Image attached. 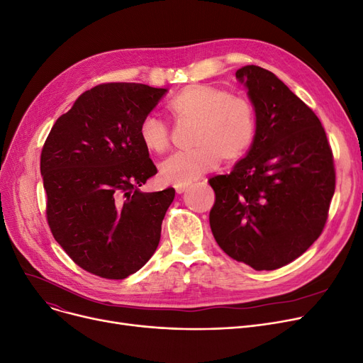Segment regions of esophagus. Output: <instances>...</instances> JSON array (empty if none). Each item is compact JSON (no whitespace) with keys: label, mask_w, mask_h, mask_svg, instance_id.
Returning <instances> with one entry per match:
<instances>
[{"label":"esophagus","mask_w":363,"mask_h":363,"mask_svg":"<svg viewBox=\"0 0 363 363\" xmlns=\"http://www.w3.org/2000/svg\"><path fill=\"white\" fill-rule=\"evenodd\" d=\"M187 187H189V184H184V186H176V192H177V194H183V192H186V191H187Z\"/></svg>","instance_id":"34e87169"}]
</instances>
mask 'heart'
<instances>
[{
    "instance_id": "1",
    "label": "heart",
    "mask_w": 363,
    "mask_h": 363,
    "mask_svg": "<svg viewBox=\"0 0 363 363\" xmlns=\"http://www.w3.org/2000/svg\"><path fill=\"white\" fill-rule=\"evenodd\" d=\"M176 123H196L195 149L172 153L161 164V177L174 186L191 184L217 168L224 158H244L257 135V112L252 103L213 85L194 84L182 89L167 105ZM143 146L162 153L169 146V130L162 119L147 115L139 125Z\"/></svg>"
}]
</instances>
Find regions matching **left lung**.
I'll return each instance as SVG.
<instances>
[{"instance_id": "8db88e82", "label": "left lung", "mask_w": 363, "mask_h": 363, "mask_svg": "<svg viewBox=\"0 0 363 363\" xmlns=\"http://www.w3.org/2000/svg\"><path fill=\"white\" fill-rule=\"evenodd\" d=\"M257 112V135L229 174L210 179V226L218 247L255 270L279 269L320 236L335 192L319 118L273 72L236 71Z\"/></svg>"}]
</instances>
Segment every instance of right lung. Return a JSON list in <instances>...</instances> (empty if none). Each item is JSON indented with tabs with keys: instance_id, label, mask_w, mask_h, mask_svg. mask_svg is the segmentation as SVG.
Segmentation results:
<instances>
[{
	"instance_id": "1",
	"label": "right lung",
	"mask_w": 363,
	"mask_h": 363,
	"mask_svg": "<svg viewBox=\"0 0 363 363\" xmlns=\"http://www.w3.org/2000/svg\"><path fill=\"white\" fill-rule=\"evenodd\" d=\"M165 93L135 82L96 85L56 121L44 143L50 230L79 267L100 278H127L158 248L176 191H139L158 172L139 125Z\"/></svg>"
}]
</instances>
